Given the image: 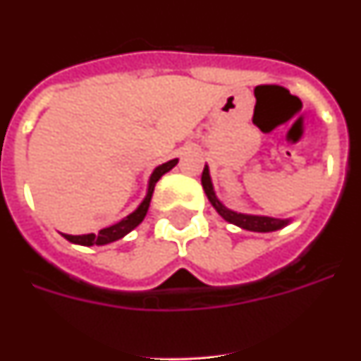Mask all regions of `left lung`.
Here are the masks:
<instances>
[{
	"instance_id": "obj_1",
	"label": "left lung",
	"mask_w": 361,
	"mask_h": 361,
	"mask_svg": "<svg viewBox=\"0 0 361 361\" xmlns=\"http://www.w3.org/2000/svg\"><path fill=\"white\" fill-rule=\"evenodd\" d=\"M202 188L206 197H208V200L212 202L213 208H215V212L219 213L226 222H229V224H235L242 229L257 231V233H271V231H276V229L286 228L288 224H291L293 219H275V216L251 215V213H240V212H235V209H229L228 206H226L219 197H216L208 164L204 166V171H202Z\"/></svg>"
}]
</instances>
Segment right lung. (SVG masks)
I'll list each match as a JSON object with an SVG mask.
<instances>
[{
    "label": "right lung",
    "instance_id": "add662e5",
    "mask_svg": "<svg viewBox=\"0 0 361 361\" xmlns=\"http://www.w3.org/2000/svg\"><path fill=\"white\" fill-rule=\"evenodd\" d=\"M178 159H171V161L164 162V164H159L157 168L152 171V175H149L148 178V190H146L145 199L141 200V204H139L130 215H126L123 220H119L117 224H111L108 226V228L99 229V233H86V235H66V233H63V237L68 242H72V244L78 245H106L111 244V242L119 240V238L126 237L132 229H135L137 226L145 220L149 208V200H152L153 195V188H155L159 178L164 173H168L171 168H175Z\"/></svg>",
    "mask_w": 361,
    "mask_h": 361
}]
</instances>
